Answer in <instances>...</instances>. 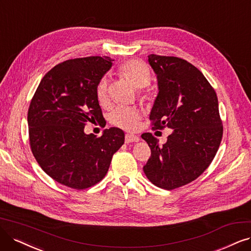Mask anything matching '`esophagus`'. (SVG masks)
I'll return each instance as SVG.
<instances>
[{
  "mask_svg": "<svg viewBox=\"0 0 251 251\" xmlns=\"http://www.w3.org/2000/svg\"><path fill=\"white\" fill-rule=\"evenodd\" d=\"M138 141H140V137H138L137 135H134V134H131V133H127L125 135V142L126 143H137Z\"/></svg>",
  "mask_w": 251,
  "mask_h": 251,
  "instance_id": "34e87169",
  "label": "esophagus"
}]
</instances>
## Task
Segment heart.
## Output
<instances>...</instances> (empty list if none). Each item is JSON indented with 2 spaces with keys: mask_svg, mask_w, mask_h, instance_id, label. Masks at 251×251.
Here are the masks:
<instances>
[{
  "mask_svg": "<svg viewBox=\"0 0 251 251\" xmlns=\"http://www.w3.org/2000/svg\"><path fill=\"white\" fill-rule=\"evenodd\" d=\"M119 72L130 80L136 88H145L151 81V72L148 65L138 60H129L122 64ZM96 97L99 103L103 104L108 98V80L101 78L96 86ZM138 119L137 111L132 108H117L110 115V123L123 129H133Z\"/></svg>",
  "mask_w": 251,
  "mask_h": 251,
  "instance_id": "1",
  "label": "heart"
}]
</instances>
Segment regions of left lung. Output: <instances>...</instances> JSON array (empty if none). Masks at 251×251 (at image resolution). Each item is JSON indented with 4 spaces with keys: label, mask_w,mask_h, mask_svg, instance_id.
<instances>
[{
    "label": "left lung",
    "mask_w": 251,
    "mask_h": 251,
    "mask_svg": "<svg viewBox=\"0 0 251 251\" xmlns=\"http://www.w3.org/2000/svg\"><path fill=\"white\" fill-rule=\"evenodd\" d=\"M159 93L150 114L153 130L173 129L162 147L142 134L151 157L144 172L157 187L173 190L199 178L218 151L224 126L215 90L192 64L177 57L149 54Z\"/></svg>",
    "instance_id": "1"
}]
</instances>
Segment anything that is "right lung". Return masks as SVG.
<instances>
[{"instance_id": "right-lung-1", "label": "right lung", "mask_w": 251, "mask_h": 251, "mask_svg": "<svg viewBox=\"0 0 251 251\" xmlns=\"http://www.w3.org/2000/svg\"><path fill=\"white\" fill-rule=\"evenodd\" d=\"M109 57L71 59L45 74L27 110L29 141L41 169L65 186L82 190L105 177L124 144L120 128L96 137L83 128L103 118L96 86L111 67Z\"/></svg>"}]
</instances>
